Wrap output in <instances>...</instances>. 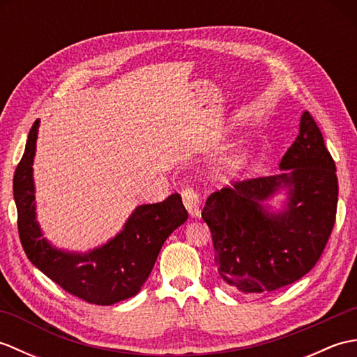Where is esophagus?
Masks as SVG:
<instances>
[{"mask_svg":"<svg viewBox=\"0 0 357 357\" xmlns=\"http://www.w3.org/2000/svg\"><path fill=\"white\" fill-rule=\"evenodd\" d=\"M181 195H183V202L188 211V215L192 218L199 216V195L196 193V190H193L190 187H185L184 190L181 192Z\"/></svg>","mask_w":357,"mask_h":357,"instance_id":"34e87169","label":"esophagus"}]
</instances>
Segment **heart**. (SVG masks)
Masks as SVG:
<instances>
[{
	"label": "heart",
	"instance_id": "obj_1",
	"mask_svg": "<svg viewBox=\"0 0 357 357\" xmlns=\"http://www.w3.org/2000/svg\"><path fill=\"white\" fill-rule=\"evenodd\" d=\"M244 164H245V156H244V155L233 156V158L230 159V162L227 164V172L231 173V174L238 173V172L242 169V165H244Z\"/></svg>",
	"mask_w": 357,
	"mask_h": 357
}]
</instances>
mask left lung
I'll use <instances>...</instances> for the list:
<instances>
[{
  "label": "left lung",
  "mask_w": 357,
  "mask_h": 357,
  "mask_svg": "<svg viewBox=\"0 0 357 357\" xmlns=\"http://www.w3.org/2000/svg\"><path fill=\"white\" fill-rule=\"evenodd\" d=\"M279 169L275 176L239 181L211 193L202 210L218 273L242 293L275 291L305 276L335 225L336 165L308 112ZM280 191L286 202L275 212L268 201Z\"/></svg>",
  "instance_id": "left-lung-1"
}]
</instances>
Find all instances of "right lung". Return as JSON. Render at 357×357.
<instances>
[{
	"mask_svg": "<svg viewBox=\"0 0 357 357\" xmlns=\"http://www.w3.org/2000/svg\"><path fill=\"white\" fill-rule=\"evenodd\" d=\"M38 127L40 119L30 128L24 155L13 176L18 231L29 261L67 293L90 304L112 305L133 298L153 270L165 239L187 221L183 199L174 193L162 202L138 206L116 236L86 253L58 248L43 238L36 221L32 165Z\"/></svg>",
	"mask_w": 357,
	"mask_h": 357,
	"instance_id": "right-lung-1",
	"label": "right lung"
}]
</instances>
